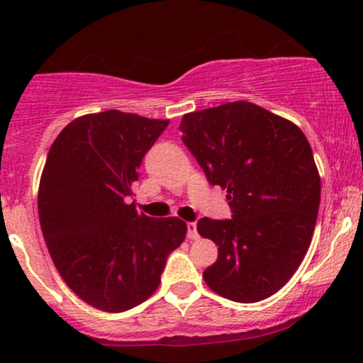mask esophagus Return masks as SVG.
Segmentation results:
<instances>
[{"label":"esophagus","mask_w":363,"mask_h":363,"mask_svg":"<svg viewBox=\"0 0 363 363\" xmlns=\"http://www.w3.org/2000/svg\"><path fill=\"white\" fill-rule=\"evenodd\" d=\"M187 239H189V240L199 239V234H198V230H196V223L194 222H187Z\"/></svg>","instance_id":"esophagus-1"}]
</instances>
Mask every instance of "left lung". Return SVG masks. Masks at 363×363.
Masks as SVG:
<instances>
[{
  "label": "left lung",
  "mask_w": 363,
  "mask_h": 363,
  "mask_svg": "<svg viewBox=\"0 0 363 363\" xmlns=\"http://www.w3.org/2000/svg\"><path fill=\"white\" fill-rule=\"evenodd\" d=\"M179 131L232 210L230 220L198 222L218 245L206 285L234 302L272 297L301 266L318 220L320 179L306 135L244 101L186 114Z\"/></svg>",
  "instance_id": "left-lung-1"
}]
</instances>
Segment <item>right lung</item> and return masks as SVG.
Returning a JSON list of instances; mask_svg holds the SVG:
<instances>
[{
    "label": "right lung",
    "mask_w": 363,
    "mask_h": 363,
    "mask_svg": "<svg viewBox=\"0 0 363 363\" xmlns=\"http://www.w3.org/2000/svg\"><path fill=\"white\" fill-rule=\"evenodd\" d=\"M167 126L119 111L82 116L45 158L44 240L66 285L95 309L124 312L147 301L186 237L182 220L152 218L129 203L143 157Z\"/></svg>",
    "instance_id": "1"
}]
</instances>
